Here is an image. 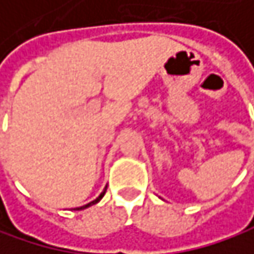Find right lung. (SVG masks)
<instances>
[{
    "mask_svg": "<svg viewBox=\"0 0 254 254\" xmlns=\"http://www.w3.org/2000/svg\"><path fill=\"white\" fill-rule=\"evenodd\" d=\"M105 190H107V188L104 189V192H102V193H101V195H99V196H98V198H96L95 201H92V202H89V204H86L84 207H80V208H87V207H90V205H93V204H96V202H99V201H101V198H102V196L105 195Z\"/></svg>",
    "mask_w": 254,
    "mask_h": 254,
    "instance_id": "add662e5",
    "label": "right lung"
}]
</instances>
